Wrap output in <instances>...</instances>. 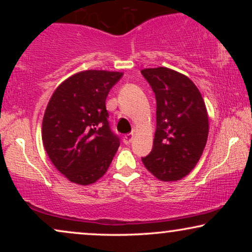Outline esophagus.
Returning <instances> with one entry per match:
<instances>
[{
	"instance_id": "esophagus-1",
	"label": "esophagus",
	"mask_w": 252,
	"mask_h": 252,
	"mask_svg": "<svg viewBox=\"0 0 252 252\" xmlns=\"http://www.w3.org/2000/svg\"><path fill=\"white\" fill-rule=\"evenodd\" d=\"M133 137H134V134L133 133H129V134H126V135H124V143L125 144H129L130 142L133 141Z\"/></svg>"
}]
</instances>
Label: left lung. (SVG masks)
I'll return each instance as SVG.
<instances>
[{"mask_svg":"<svg viewBox=\"0 0 252 252\" xmlns=\"http://www.w3.org/2000/svg\"><path fill=\"white\" fill-rule=\"evenodd\" d=\"M141 73L157 102L153 150L142 163L158 180H181L198 163L208 141L205 103L187 75L167 67L143 68Z\"/></svg>","mask_w":252,"mask_h":252,"instance_id":"left-lung-1","label":"left lung"}]
</instances>
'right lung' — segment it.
Segmentation results:
<instances>
[{
  "label": "right lung",
  "instance_id": "1",
  "mask_svg": "<svg viewBox=\"0 0 252 252\" xmlns=\"http://www.w3.org/2000/svg\"><path fill=\"white\" fill-rule=\"evenodd\" d=\"M122 72H78L56 88L42 120V142L54 166L67 180L92 185L108 171L119 148L105 99Z\"/></svg>",
  "mask_w": 252,
  "mask_h": 252
}]
</instances>
